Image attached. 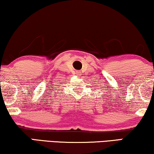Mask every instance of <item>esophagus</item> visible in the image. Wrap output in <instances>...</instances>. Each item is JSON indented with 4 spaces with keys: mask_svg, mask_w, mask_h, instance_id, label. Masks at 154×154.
I'll list each match as a JSON object with an SVG mask.
<instances>
[{
    "mask_svg": "<svg viewBox=\"0 0 154 154\" xmlns=\"http://www.w3.org/2000/svg\"><path fill=\"white\" fill-rule=\"evenodd\" d=\"M76 74L80 75V74H81V72H80V71H76Z\"/></svg>",
    "mask_w": 154,
    "mask_h": 154,
    "instance_id": "34e87169",
    "label": "esophagus"
}]
</instances>
